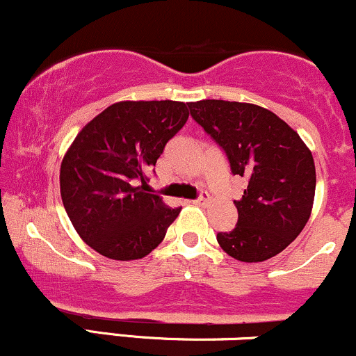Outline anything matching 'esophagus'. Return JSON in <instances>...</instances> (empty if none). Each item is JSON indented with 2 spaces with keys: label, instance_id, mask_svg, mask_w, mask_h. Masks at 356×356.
Segmentation results:
<instances>
[{
  "label": "esophagus",
  "instance_id": "esophagus-1",
  "mask_svg": "<svg viewBox=\"0 0 356 356\" xmlns=\"http://www.w3.org/2000/svg\"><path fill=\"white\" fill-rule=\"evenodd\" d=\"M207 201H209V194H207L206 191H202L192 202H194L195 206H204V204H207Z\"/></svg>",
  "mask_w": 356,
  "mask_h": 356
}]
</instances>
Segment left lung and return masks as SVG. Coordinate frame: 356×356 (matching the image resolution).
Returning <instances> with one entry per match:
<instances>
[{
  "instance_id": "left-lung-1",
  "label": "left lung",
  "mask_w": 356,
  "mask_h": 356,
  "mask_svg": "<svg viewBox=\"0 0 356 356\" xmlns=\"http://www.w3.org/2000/svg\"><path fill=\"white\" fill-rule=\"evenodd\" d=\"M191 117L226 154L231 174L248 181L234 201L238 222L218 232L219 246L238 261L276 256L298 238L312 214L316 172L308 147L284 120L252 104L201 100Z\"/></svg>"
}]
</instances>
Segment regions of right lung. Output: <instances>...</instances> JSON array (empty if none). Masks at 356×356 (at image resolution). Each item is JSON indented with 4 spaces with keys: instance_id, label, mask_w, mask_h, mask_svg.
Instances as JSON below:
<instances>
[{
    "instance_id": "1",
    "label": "right lung",
    "mask_w": 356,
    "mask_h": 356,
    "mask_svg": "<svg viewBox=\"0 0 356 356\" xmlns=\"http://www.w3.org/2000/svg\"><path fill=\"white\" fill-rule=\"evenodd\" d=\"M187 104L118 102L81 129L60 169L65 211L102 256L140 259L164 239L181 207L147 189V172L186 125Z\"/></svg>"
}]
</instances>
